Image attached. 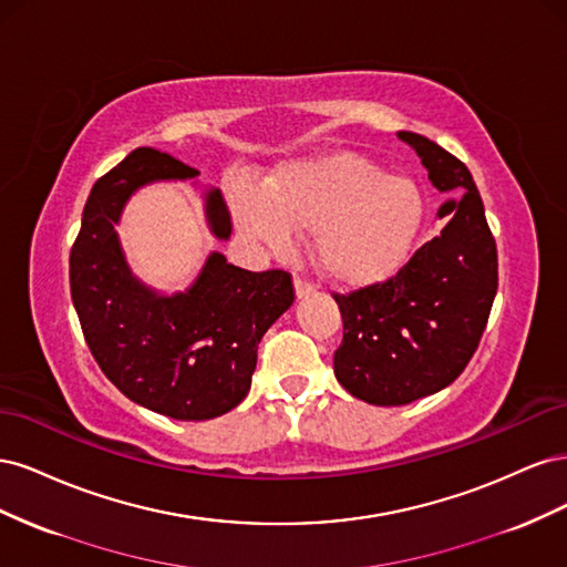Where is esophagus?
<instances>
[{"label": "esophagus", "mask_w": 567, "mask_h": 567, "mask_svg": "<svg viewBox=\"0 0 567 567\" xmlns=\"http://www.w3.org/2000/svg\"><path fill=\"white\" fill-rule=\"evenodd\" d=\"M293 286H296V296H298V300H302V298H310L312 293H315V286L307 281V279H302V277H296L293 279Z\"/></svg>", "instance_id": "obj_1"}]
</instances>
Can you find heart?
<instances>
[{
	"label": "heart",
	"instance_id": "heart-1",
	"mask_svg": "<svg viewBox=\"0 0 567 567\" xmlns=\"http://www.w3.org/2000/svg\"><path fill=\"white\" fill-rule=\"evenodd\" d=\"M227 196L236 225L271 248L288 246V229L310 231L319 271L350 288L390 277L423 219L414 179L346 151L284 165L260 192L236 182Z\"/></svg>",
	"mask_w": 567,
	"mask_h": 567
}]
</instances>
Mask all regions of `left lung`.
<instances>
[{
    "label": "left lung",
    "instance_id": "left-lung-1",
    "mask_svg": "<svg viewBox=\"0 0 567 567\" xmlns=\"http://www.w3.org/2000/svg\"><path fill=\"white\" fill-rule=\"evenodd\" d=\"M427 179L452 194L442 231L383 284L336 296L342 342L338 383L375 406H400L458 379L477 348L496 296V244L468 167L416 132H398Z\"/></svg>",
    "mask_w": 567,
    "mask_h": 567
}]
</instances>
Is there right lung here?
Wrapping results in <instances>:
<instances>
[{"label": "right lung", "instance_id": "add662e5", "mask_svg": "<svg viewBox=\"0 0 567 567\" xmlns=\"http://www.w3.org/2000/svg\"><path fill=\"white\" fill-rule=\"evenodd\" d=\"M196 177L167 153L134 148L94 184L71 250V296L96 364L125 398L177 421H208L241 404L257 346L296 300L288 271H248L221 252L173 296L134 277L115 231L125 203L146 184ZM203 198L213 236L227 241L231 217L219 188Z\"/></svg>", "mask_w": 567, "mask_h": 567}]
</instances>
